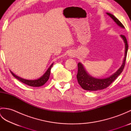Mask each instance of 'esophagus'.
<instances>
[{"label": "esophagus", "instance_id": "1", "mask_svg": "<svg viewBox=\"0 0 131 131\" xmlns=\"http://www.w3.org/2000/svg\"><path fill=\"white\" fill-rule=\"evenodd\" d=\"M69 56H70V57H74V56H75V54L74 53H73V52H70V53H69Z\"/></svg>", "mask_w": 131, "mask_h": 131}]
</instances>
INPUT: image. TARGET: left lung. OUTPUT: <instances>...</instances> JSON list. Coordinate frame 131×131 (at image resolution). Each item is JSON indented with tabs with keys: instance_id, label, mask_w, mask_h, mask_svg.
I'll use <instances>...</instances> for the list:
<instances>
[{
	"instance_id": "8db88e82",
	"label": "left lung",
	"mask_w": 131,
	"mask_h": 131,
	"mask_svg": "<svg viewBox=\"0 0 131 131\" xmlns=\"http://www.w3.org/2000/svg\"><path fill=\"white\" fill-rule=\"evenodd\" d=\"M107 15L109 16L112 18L114 21L118 25L122 27V28L124 29V26L123 25L120 21L116 18L112 14L110 13H106ZM121 37L123 39V40L125 44V51H124V57L122 62V65L120 68H119L118 70L116 71L115 73L113 74L110 77L105 78H96L93 77L91 76L89 74L87 71H86L84 66L83 64L80 62L78 63V74L77 75L78 82L79 85L81 86L83 89L87 91H97V90H101L103 89L107 88L108 86H109L111 83L114 81L119 75L123 70L124 68L125 62H126V57L128 51V46L127 40L125 36L121 35Z\"/></svg>"
}]
</instances>
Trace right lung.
<instances>
[{
  "label": "right lung",
  "mask_w": 131,
  "mask_h": 131,
  "mask_svg": "<svg viewBox=\"0 0 131 131\" xmlns=\"http://www.w3.org/2000/svg\"><path fill=\"white\" fill-rule=\"evenodd\" d=\"M53 65V63H52L51 65H50L48 69H47V70L46 71V73H44L42 76L40 77L39 78H38L37 79L29 80V79H24L18 76H17L16 75H15L11 71H10V73L13 75L14 77L16 78L17 79H18L20 82L24 83V84H27L29 86H31V87H40V86H42L43 85L45 84V83L48 81V80L49 79L50 73H51V69Z\"/></svg>",
  "instance_id": "right-lung-1"
}]
</instances>
